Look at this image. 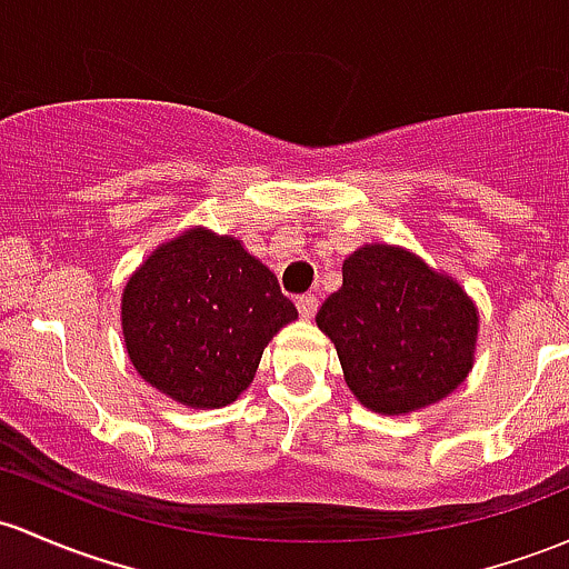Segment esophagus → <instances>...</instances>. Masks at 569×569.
Returning <instances> with one entry per match:
<instances>
[{"mask_svg": "<svg viewBox=\"0 0 569 569\" xmlns=\"http://www.w3.org/2000/svg\"><path fill=\"white\" fill-rule=\"evenodd\" d=\"M296 307H298V315H301L303 320H311V317L317 315V296L315 292H307V296L298 298Z\"/></svg>", "mask_w": 569, "mask_h": 569, "instance_id": "obj_1", "label": "esophagus"}]
</instances>
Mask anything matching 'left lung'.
I'll use <instances>...</instances> for the list:
<instances>
[{
  "mask_svg": "<svg viewBox=\"0 0 569 569\" xmlns=\"http://www.w3.org/2000/svg\"><path fill=\"white\" fill-rule=\"evenodd\" d=\"M341 279L317 328L333 341L360 405L407 415L467 380L480 317L453 277L401 247L366 243L345 260Z\"/></svg>",
  "mask_w": 569,
  "mask_h": 569,
  "instance_id": "1",
  "label": "left lung"
}]
</instances>
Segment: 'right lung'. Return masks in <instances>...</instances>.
<instances>
[{
    "label": "right lung",
    "instance_id": "1",
    "mask_svg": "<svg viewBox=\"0 0 569 569\" xmlns=\"http://www.w3.org/2000/svg\"><path fill=\"white\" fill-rule=\"evenodd\" d=\"M296 303L233 236L189 228L146 258L121 292L127 356L151 388L194 409L233 405Z\"/></svg>",
    "mask_w": 569,
    "mask_h": 569
}]
</instances>
